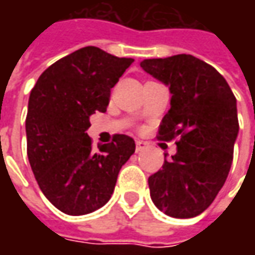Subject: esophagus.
Masks as SVG:
<instances>
[{"instance_id":"obj_1","label":"esophagus","mask_w":255,"mask_h":255,"mask_svg":"<svg viewBox=\"0 0 255 255\" xmlns=\"http://www.w3.org/2000/svg\"><path fill=\"white\" fill-rule=\"evenodd\" d=\"M146 149V143L142 142V140H136V152L140 153Z\"/></svg>"}]
</instances>
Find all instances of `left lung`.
Wrapping results in <instances>:
<instances>
[{
	"instance_id": "obj_1",
	"label": "left lung",
	"mask_w": 255,
	"mask_h": 255,
	"mask_svg": "<svg viewBox=\"0 0 255 255\" xmlns=\"http://www.w3.org/2000/svg\"><path fill=\"white\" fill-rule=\"evenodd\" d=\"M144 72L169 86L170 109L157 139H179L177 152L149 177L154 206L174 219H190L210 206L229 176L239 134L237 101L227 81L193 55L144 59Z\"/></svg>"
}]
</instances>
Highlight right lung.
<instances>
[{
    "mask_svg": "<svg viewBox=\"0 0 255 255\" xmlns=\"http://www.w3.org/2000/svg\"><path fill=\"white\" fill-rule=\"evenodd\" d=\"M133 61L85 46L45 69L31 91L28 160L45 197L65 214L84 216L103 207L134 153V140L126 134H115L112 143L93 150L86 133L89 116L106 112L111 89Z\"/></svg>",
    "mask_w": 255,
    "mask_h": 255,
    "instance_id": "add662e5",
    "label": "right lung"
}]
</instances>
